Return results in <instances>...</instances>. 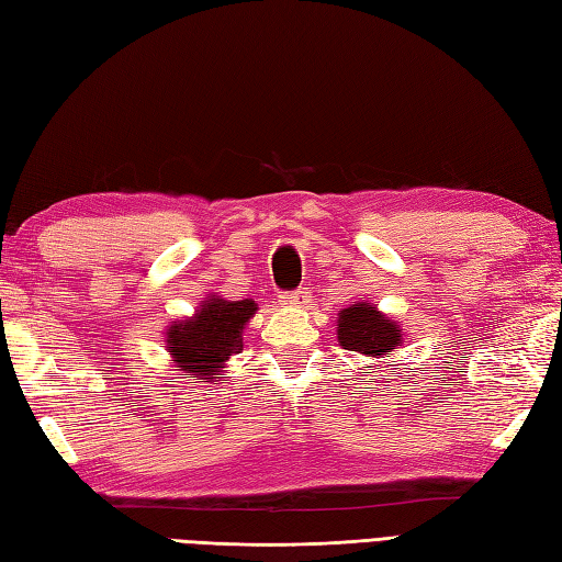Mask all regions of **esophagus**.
<instances>
[{"mask_svg":"<svg viewBox=\"0 0 562 562\" xmlns=\"http://www.w3.org/2000/svg\"><path fill=\"white\" fill-rule=\"evenodd\" d=\"M310 301V295H307V291H303V289H297V291H291V293H283L281 295V305L283 307H303L305 303Z\"/></svg>","mask_w":562,"mask_h":562,"instance_id":"obj_1","label":"esophagus"}]
</instances>
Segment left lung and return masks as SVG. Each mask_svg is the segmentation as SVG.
Listing matches in <instances>:
<instances>
[{"label": "left lung", "mask_w": 562, "mask_h": 562, "mask_svg": "<svg viewBox=\"0 0 562 562\" xmlns=\"http://www.w3.org/2000/svg\"><path fill=\"white\" fill-rule=\"evenodd\" d=\"M336 334H339V344L348 351L372 358H384L392 348L402 344L398 324L386 319L370 303H356L341 310Z\"/></svg>", "instance_id": "left-lung-1"}]
</instances>
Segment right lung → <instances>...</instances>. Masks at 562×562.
<instances>
[{"label":"right lung","instance_id":"add662e5","mask_svg":"<svg viewBox=\"0 0 562 562\" xmlns=\"http://www.w3.org/2000/svg\"><path fill=\"white\" fill-rule=\"evenodd\" d=\"M255 310V301H223L211 295L194 317L168 329V353L180 370L211 380L233 353L243 351V327Z\"/></svg>","mask_w":562,"mask_h":562}]
</instances>
